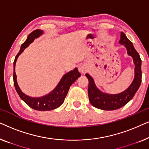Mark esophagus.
<instances>
[{
    "label": "esophagus",
    "instance_id": "esophagus-1",
    "mask_svg": "<svg viewBox=\"0 0 149 149\" xmlns=\"http://www.w3.org/2000/svg\"><path fill=\"white\" fill-rule=\"evenodd\" d=\"M79 71L81 73H82V74H85V72H86V70H85V69L83 68V67H79Z\"/></svg>",
    "mask_w": 149,
    "mask_h": 149
}]
</instances>
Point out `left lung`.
Wrapping results in <instances>:
<instances>
[{"mask_svg":"<svg viewBox=\"0 0 149 149\" xmlns=\"http://www.w3.org/2000/svg\"><path fill=\"white\" fill-rule=\"evenodd\" d=\"M119 42L125 46L127 54L133 59L135 65L134 79L127 89L117 94H109L102 92L96 87L92 77L88 73L85 74L89 81L88 95L91 104L97 109L104 111H113L120 109L129 102L138 91L142 81L141 59L140 55L136 52L132 42L122 32Z\"/></svg>","mask_w":149,"mask_h":149,"instance_id":"obj_1","label":"left lung"}]
</instances>
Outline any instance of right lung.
Returning <instances> with one entry per match:
<instances>
[{"instance_id": "right-lung-1", "label": "right lung", "mask_w": 149, "mask_h": 149, "mask_svg": "<svg viewBox=\"0 0 149 149\" xmlns=\"http://www.w3.org/2000/svg\"><path fill=\"white\" fill-rule=\"evenodd\" d=\"M42 34H43V31L41 30H34L28 36L27 39L22 45L19 52L17 54V56H15V60H14L13 62V82L15 88L17 91L18 95H19L20 98L24 102L27 104L30 108L36 110V111H45L56 109L62 104L71 85L79 77H81V74L79 73L78 69L77 68H75L73 70H71L69 72L65 74L62 77V78L61 79L60 81L59 82L56 88L52 92L48 93L47 95H44V96L32 97L28 96V95L22 92V91L17 84V76H16L15 74V68L16 61H17L19 55L24 52V49L26 47H28L30 45V44L34 41L35 38L39 37Z\"/></svg>"}]
</instances>
